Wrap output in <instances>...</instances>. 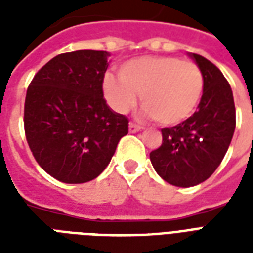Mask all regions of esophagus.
I'll use <instances>...</instances> for the list:
<instances>
[{
	"mask_svg": "<svg viewBox=\"0 0 253 253\" xmlns=\"http://www.w3.org/2000/svg\"><path fill=\"white\" fill-rule=\"evenodd\" d=\"M128 131H130L131 134H135V132H139V131H142V127L131 122L130 126H128Z\"/></svg>",
	"mask_w": 253,
	"mask_h": 253,
	"instance_id": "34e87169",
	"label": "esophagus"
}]
</instances>
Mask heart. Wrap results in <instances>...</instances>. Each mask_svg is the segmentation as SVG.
Instances as JSON below:
<instances>
[{
	"label": "heart",
	"mask_w": 253,
	"mask_h": 253,
	"mask_svg": "<svg viewBox=\"0 0 253 253\" xmlns=\"http://www.w3.org/2000/svg\"><path fill=\"white\" fill-rule=\"evenodd\" d=\"M119 77L107 73L103 93L117 113L126 114L138 102L143 114L164 126L184 122L194 113L204 91V76L192 61L174 56H146L126 61Z\"/></svg>",
	"instance_id": "heart-1"
}]
</instances>
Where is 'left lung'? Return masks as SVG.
Returning <instances> with one entry per match:
<instances>
[{
  "mask_svg": "<svg viewBox=\"0 0 253 253\" xmlns=\"http://www.w3.org/2000/svg\"><path fill=\"white\" fill-rule=\"evenodd\" d=\"M201 69L204 93L192 117L176 126L163 128V143L150 159L163 180L190 188L215 172L227 152L235 131L234 95L223 73L201 55L188 52Z\"/></svg>",
  "mask_w": 253,
  "mask_h": 253,
  "instance_id": "1",
  "label": "left lung"
}]
</instances>
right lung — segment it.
Segmentation results:
<instances>
[{"label": "right lung", "instance_id": "obj_1", "mask_svg": "<svg viewBox=\"0 0 253 253\" xmlns=\"http://www.w3.org/2000/svg\"><path fill=\"white\" fill-rule=\"evenodd\" d=\"M106 51L80 49L57 55L34 76L25 101V132L38 164L65 184L98 177L128 119L103 98Z\"/></svg>", "mask_w": 253, "mask_h": 253}]
</instances>
